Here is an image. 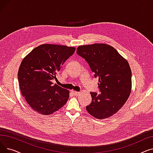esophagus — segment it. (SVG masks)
<instances>
[{
	"label": "esophagus",
	"mask_w": 153,
	"mask_h": 153,
	"mask_svg": "<svg viewBox=\"0 0 153 153\" xmlns=\"http://www.w3.org/2000/svg\"><path fill=\"white\" fill-rule=\"evenodd\" d=\"M72 94H73L74 95H78L79 94V92H77V91H72Z\"/></svg>",
	"instance_id": "esophagus-1"
}]
</instances>
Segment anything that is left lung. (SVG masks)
Here are the masks:
<instances>
[{"mask_svg": "<svg viewBox=\"0 0 153 153\" xmlns=\"http://www.w3.org/2000/svg\"><path fill=\"white\" fill-rule=\"evenodd\" d=\"M77 53L89 64L95 77L99 78L101 92H91L92 102L88 113L97 119L108 118L121 108L131 91V71L128 61L107 44L79 46Z\"/></svg>", "mask_w": 153, "mask_h": 153, "instance_id": "obj_1", "label": "left lung"}]
</instances>
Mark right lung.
<instances>
[{"instance_id": "add662e5", "label": "right lung", "mask_w": 153, "mask_h": 153, "mask_svg": "<svg viewBox=\"0 0 153 153\" xmlns=\"http://www.w3.org/2000/svg\"><path fill=\"white\" fill-rule=\"evenodd\" d=\"M76 50L74 47L43 44L22 60L18 72L21 93L29 106L42 115H50L65 105L69 91L51 81Z\"/></svg>"}]
</instances>
